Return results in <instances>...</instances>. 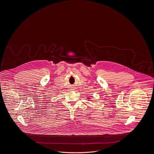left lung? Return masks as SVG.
Listing matches in <instances>:
<instances>
[{
    "label": "left lung",
    "instance_id": "obj_1",
    "mask_svg": "<svg viewBox=\"0 0 154 154\" xmlns=\"http://www.w3.org/2000/svg\"><path fill=\"white\" fill-rule=\"evenodd\" d=\"M87 99H88V100H90V101H91V100L90 99V97H87Z\"/></svg>",
    "mask_w": 154,
    "mask_h": 154
}]
</instances>
